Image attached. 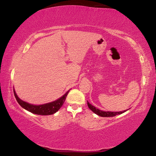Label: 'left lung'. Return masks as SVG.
<instances>
[{
  "mask_svg": "<svg viewBox=\"0 0 156 156\" xmlns=\"http://www.w3.org/2000/svg\"><path fill=\"white\" fill-rule=\"evenodd\" d=\"M87 104H88V106L89 108V109L90 110H92L93 112L96 114H97L99 116L101 117H114L117 115H119V114H121V113H123L127 111V110H124V111H122V112H104L102 110H100V109H98V108H96L94 106H92L91 105L89 102H88L87 101Z\"/></svg>",
  "mask_w": 156,
  "mask_h": 156,
  "instance_id": "obj_1",
  "label": "left lung"
}]
</instances>
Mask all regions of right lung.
Returning a JSON list of instances; mask_svg holds the SVG:
<instances>
[{
    "label": "right lung",
    "mask_w": 156,
    "mask_h": 156,
    "mask_svg": "<svg viewBox=\"0 0 156 156\" xmlns=\"http://www.w3.org/2000/svg\"><path fill=\"white\" fill-rule=\"evenodd\" d=\"M69 90L66 92V93L63 95L61 98L58 99L57 100L54 101V102L42 104V105H33L30 104L22 100L17 96L16 92L14 89V94L15 96V98L17 100V102L26 110L30 112L33 113H35L37 115H52L54 114V113L58 112L60 108L64 104L65 100L66 98V96L68 95Z\"/></svg>",
    "instance_id": "add662e5"
}]
</instances>
